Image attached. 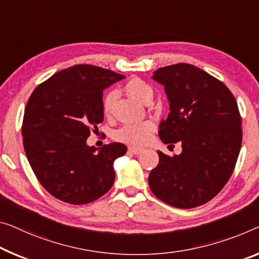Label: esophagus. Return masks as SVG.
Returning <instances> with one entry per match:
<instances>
[{
    "label": "esophagus",
    "instance_id": "obj_1",
    "mask_svg": "<svg viewBox=\"0 0 259 259\" xmlns=\"http://www.w3.org/2000/svg\"><path fill=\"white\" fill-rule=\"evenodd\" d=\"M128 152H131L134 155H139L143 152L142 148H138V147H128Z\"/></svg>",
    "mask_w": 259,
    "mask_h": 259
}]
</instances>
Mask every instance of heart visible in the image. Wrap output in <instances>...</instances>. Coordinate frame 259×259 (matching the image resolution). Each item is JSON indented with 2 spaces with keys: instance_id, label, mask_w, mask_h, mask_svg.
Masks as SVG:
<instances>
[{
  "instance_id": "heart-1",
  "label": "heart",
  "mask_w": 259,
  "mask_h": 259,
  "mask_svg": "<svg viewBox=\"0 0 259 259\" xmlns=\"http://www.w3.org/2000/svg\"><path fill=\"white\" fill-rule=\"evenodd\" d=\"M125 91L130 96L141 103H149L153 98V88L148 83L139 77H133L126 82ZM117 91L111 90L103 97V112L110 114L112 111L114 102L117 99ZM155 131V122L153 120H143L140 122L125 124L116 132V139L119 141L130 143V145L142 146L148 142Z\"/></svg>"
}]
</instances>
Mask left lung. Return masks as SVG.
I'll use <instances>...</instances> for the list:
<instances>
[{"instance_id": "1", "label": "left lung", "mask_w": 259, "mask_h": 259, "mask_svg": "<svg viewBox=\"0 0 259 259\" xmlns=\"http://www.w3.org/2000/svg\"><path fill=\"white\" fill-rule=\"evenodd\" d=\"M153 78L164 85L170 113L158 130L169 146L180 141V155L157 150L158 164L148 184L160 200L193 208L213 199L229 181L242 145V120L227 87L189 63L158 68Z\"/></svg>"}]
</instances>
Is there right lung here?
<instances>
[{
	"instance_id": "add662e5",
	"label": "right lung",
	"mask_w": 259,
	"mask_h": 259,
	"mask_svg": "<svg viewBox=\"0 0 259 259\" xmlns=\"http://www.w3.org/2000/svg\"><path fill=\"white\" fill-rule=\"evenodd\" d=\"M124 77L97 66L75 65L31 94L22 125L24 150L39 183L59 200L89 204L112 188L113 161L127 147L113 142L95 153L87 139L104 119L103 91Z\"/></svg>"
}]
</instances>
